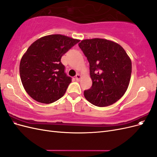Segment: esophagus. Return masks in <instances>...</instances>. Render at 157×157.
Listing matches in <instances>:
<instances>
[{
    "label": "esophagus",
    "mask_w": 157,
    "mask_h": 157,
    "mask_svg": "<svg viewBox=\"0 0 157 157\" xmlns=\"http://www.w3.org/2000/svg\"><path fill=\"white\" fill-rule=\"evenodd\" d=\"M80 78H81V76H80L79 74H77L75 76V78L77 80H79L80 79Z\"/></svg>",
    "instance_id": "obj_1"
}]
</instances>
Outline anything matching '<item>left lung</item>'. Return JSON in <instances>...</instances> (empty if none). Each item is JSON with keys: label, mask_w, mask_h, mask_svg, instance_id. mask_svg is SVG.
Masks as SVG:
<instances>
[{"label": "left lung", "mask_w": 157, "mask_h": 157, "mask_svg": "<svg viewBox=\"0 0 157 157\" xmlns=\"http://www.w3.org/2000/svg\"><path fill=\"white\" fill-rule=\"evenodd\" d=\"M90 64L92 86L84 90L87 100L98 107H107L122 98L128 87L132 61L122 47L103 39L82 40L78 44Z\"/></svg>", "instance_id": "8db88e82"}]
</instances>
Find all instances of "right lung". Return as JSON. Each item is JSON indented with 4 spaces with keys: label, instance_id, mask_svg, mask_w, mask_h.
I'll return each mask as SVG.
<instances>
[{
    "label": "right lung",
    "instance_id": "right-lung-1",
    "mask_svg": "<svg viewBox=\"0 0 157 157\" xmlns=\"http://www.w3.org/2000/svg\"><path fill=\"white\" fill-rule=\"evenodd\" d=\"M61 35L40 38L21 58L20 78L29 96L38 102L52 103L63 96L71 77L65 72L61 58L79 42Z\"/></svg>",
    "mask_w": 157,
    "mask_h": 157
}]
</instances>
